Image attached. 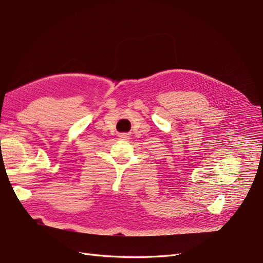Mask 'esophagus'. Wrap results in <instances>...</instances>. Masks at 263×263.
Masks as SVG:
<instances>
[{"label": "esophagus", "instance_id": "1", "mask_svg": "<svg viewBox=\"0 0 263 263\" xmlns=\"http://www.w3.org/2000/svg\"><path fill=\"white\" fill-rule=\"evenodd\" d=\"M120 137L123 138V139H127V138H129V134H127V133H121Z\"/></svg>", "mask_w": 263, "mask_h": 263}]
</instances>
